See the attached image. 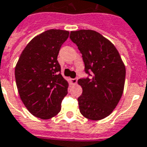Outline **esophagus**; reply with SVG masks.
Listing matches in <instances>:
<instances>
[{
  "mask_svg": "<svg viewBox=\"0 0 147 147\" xmlns=\"http://www.w3.org/2000/svg\"><path fill=\"white\" fill-rule=\"evenodd\" d=\"M71 83L73 84V85H75V84H77V82H78V78H73V79H71Z\"/></svg>",
  "mask_w": 147,
  "mask_h": 147,
  "instance_id": "34e87169",
  "label": "esophagus"
}]
</instances>
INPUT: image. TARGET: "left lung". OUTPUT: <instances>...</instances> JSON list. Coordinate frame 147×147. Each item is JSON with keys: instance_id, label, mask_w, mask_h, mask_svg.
<instances>
[{"instance_id": "8db88e82", "label": "left lung", "mask_w": 147, "mask_h": 147, "mask_svg": "<svg viewBox=\"0 0 147 147\" xmlns=\"http://www.w3.org/2000/svg\"><path fill=\"white\" fill-rule=\"evenodd\" d=\"M70 39L82 54L85 71L91 78L78 83L82 94L78 98L81 114L98 121L109 116L122 98L126 67L112 42L94 30L81 29L70 32Z\"/></svg>"}]
</instances>
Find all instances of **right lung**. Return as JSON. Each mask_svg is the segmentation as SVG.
Listing matches in <instances>:
<instances>
[{
	"instance_id": "1",
	"label": "right lung",
	"mask_w": 147,
	"mask_h": 147,
	"mask_svg": "<svg viewBox=\"0 0 147 147\" xmlns=\"http://www.w3.org/2000/svg\"><path fill=\"white\" fill-rule=\"evenodd\" d=\"M69 31L49 29L33 37L15 67V78L22 102L33 116L49 119L60 112L69 83L61 74L57 55Z\"/></svg>"
}]
</instances>
